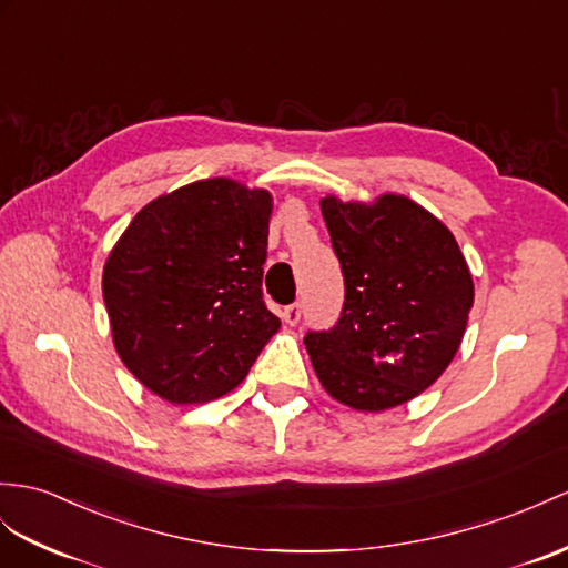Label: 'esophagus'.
Returning a JSON list of instances; mask_svg holds the SVG:
<instances>
[{
    "label": "esophagus",
    "mask_w": 568,
    "mask_h": 568,
    "mask_svg": "<svg viewBox=\"0 0 568 568\" xmlns=\"http://www.w3.org/2000/svg\"><path fill=\"white\" fill-rule=\"evenodd\" d=\"M301 303H292V306H286L284 311H282V321L286 323V325H296L298 321H301Z\"/></svg>",
    "instance_id": "obj_1"
}]
</instances>
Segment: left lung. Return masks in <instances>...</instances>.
<instances>
[{"label":"left lung","instance_id":"8db88e82","mask_svg":"<svg viewBox=\"0 0 568 568\" xmlns=\"http://www.w3.org/2000/svg\"><path fill=\"white\" fill-rule=\"evenodd\" d=\"M321 210L344 274V306L335 327L303 339L313 368L352 409L405 405L458 352L473 274L453 233L409 197L364 204L329 195Z\"/></svg>","mask_w":568,"mask_h":568}]
</instances>
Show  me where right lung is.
<instances>
[{"instance_id":"right-lung-1","label":"right lung","mask_w":568,"mask_h":568,"mask_svg":"<svg viewBox=\"0 0 568 568\" xmlns=\"http://www.w3.org/2000/svg\"><path fill=\"white\" fill-rule=\"evenodd\" d=\"M272 195L231 178L149 202L103 267L115 349L173 405L231 393L280 329L262 301Z\"/></svg>"}]
</instances>
